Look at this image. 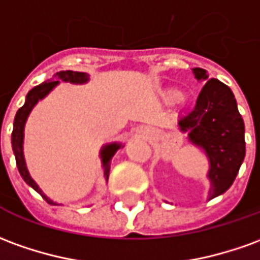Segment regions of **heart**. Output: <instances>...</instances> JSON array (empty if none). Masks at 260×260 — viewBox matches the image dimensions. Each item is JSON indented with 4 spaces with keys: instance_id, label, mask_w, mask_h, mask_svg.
<instances>
[{
    "instance_id": "b5f03b06",
    "label": "heart",
    "mask_w": 260,
    "mask_h": 260,
    "mask_svg": "<svg viewBox=\"0 0 260 260\" xmlns=\"http://www.w3.org/2000/svg\"><path fill=\"white\" fill-rule=\"evenodd\" d=\"M168 100L170 103H179V101L183 100V94H181L180 91H176V90H174V91L169 92Z\"/></svg>"
}]
</instances>
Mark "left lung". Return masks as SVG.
<instances>
[{
  "instance_id": "8db88e82",
  "label": "left lung",
  "mask_w": 260,
  "mask_h": 260,
  "mask_svg": "<svg viewBox=\"0 0 260 260\" xmlns=\"http://www.w3.org/2000/svg\"><path fill=\"white\" fill-rule=\"evenodd\" d=\"M193 73L207 83L193 110L179 118V128L206 150L211 165L210 197L214 199L231 187L244 161L245 125L231 88L217 79L208 80L204 69L196 67Z\"/></svg>"
}]
</instances>
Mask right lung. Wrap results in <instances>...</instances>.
Listing matches in <instances>:
<instances>
[{
	"mask_svg": "<svg viewBox=\"0 0 260 260\" xmlns=\"http://www.w3.org/2000/svg\"><path fill=\"white\" fill-rule=\"evenodd\" d=\"M59 80H63V81H70V83H86L88 80V74L87 73H81V72H59V73L54 74V80H50V81H45L42 83L39 86L34 87L30 91L28 92L26 95V101L25 104L18 110L15 115V121H14V129H12V149H14V153H15V159H16V166H18V170L19 173L23 177V180L28 183L29 186L32 188H35L38 193L41 194L43 199L48 201L49 204H53V201L42 193L41 188L36 186V183L29 176L28 170H26V166H25V160H23V153H22V141H23V126H25V121L28 118L29 112L30 110L34 108V105L39 101L41 99H43L46 94H48L52 88H53ZM119 148V145L117 143H112V145H108L103 149L101 152V156H103V163H104V174L105 177L108 179V173H110V163H111V159L114 153L117 152V149Z\"/></svg>",
	"mask_w": 260,
	"mask_h": 260,
	"instance_id": "1",
	"label": "right lung"
}]
</instances>
